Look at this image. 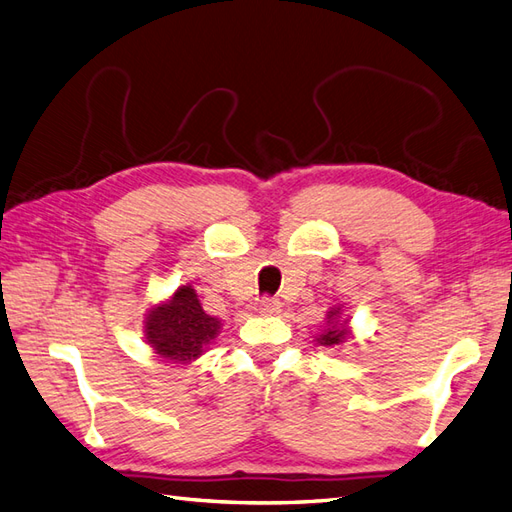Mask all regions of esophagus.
<instances>
[{
  "mask_svg": "<svg viewBox=\"0 0 512 512\" xmlns=\"http://www.w3.org/2000/svg\"><path fill=\"white\" fill-rule=\"evenodd\" d=\"M258 310L265 312V314H278L282 310V301L275 299V297H262L258 303Z\"/></svg>",
  "mask_w": 512,
  "mask_h": 512,
  "instance_id": "esophagus-1",
  "label": "esophagus"
}]
</instances>
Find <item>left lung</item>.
<instances>
[{
    "label": "left lung",
    "mask_w": 512,
    "mask_h": 512,
    "mask_svg": "<svg viewBox=\"0 0 512 512\" xmlns=\"http://www.w3.org/2000/svg\"><path fill=\"white\" fill-rule=\"evenodd\" d=\"M340 316V308H331L327 314V329L323 334L316 338V342L321 344V347H338L344 340L349 338V327L347 321H338Z\"/></svg>",
    "instance_id": "left-lung-1"
}]
</instances>
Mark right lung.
Wrapping results in <instances>:
<instances>
[{"instance_id": "1", "label": "right lung", "mask_w": 512, "mask_h": 512, "mask_svg": "<svg viewBox=\"0 0 512 512\" xmlns=\"http://www.w3.org/2000/svg\"><path fill=\"white\" fill-rule=\"evenodd\" d=\"M219 327L222 323L202 310L196 290L181 286L168 303L150 310L146 338L163 359L187 364L204 353Z\"/></svg>"}]
</instances>
